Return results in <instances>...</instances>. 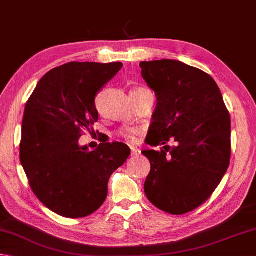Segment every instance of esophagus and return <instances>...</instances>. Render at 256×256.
<instances>
[{
  "label": "esophagus",
  "instance_id": "1",
  "mask_svg": "<svg viewBox=\"0 0 256 256\" xmlns=\"http://www.w3.org/2000/svg\"><path fill=\"white\" fill-rule=\"evenodd\" d=\"M140 154H142V152L139 150V149L132 147V157H139L140 156Z\"/></svg>",
  "mask_w": 256,
  "mask_h": 256
}]
</instances>
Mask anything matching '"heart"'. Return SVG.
Instances as JSON below:
<instances>
[{
	"instance_id": "heart-1",
	"label": "heart",
	"mask_w": 256,
	"mask_h": 256,
	"mask_svg": "<svg viewBox=\"0 0 256 256\" xmlns=\"http://www.w3.org/2000/svg\"><path fill=\"white\" fill-rule=\"evenodd\" d=\"M142 132V130L139 127H124L122 129L119 130L118 134L122 138H124L126 142H128L130 144H134L137 142L138 136Z\"/></svg>"
}]
</instances>
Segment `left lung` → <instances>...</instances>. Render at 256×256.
Segmentation results:
<instances>
[{"instance_id":"1","label":"left lung","mask_w":256,"mask_h":256,"mask_svg":"<svg viewBox=\"0 0 256 256\" xmlns=\"http://www.w3.org/2000/svg\"><path fill=\"white\" fill-rule=\"evenodd\" d=\"M139 66L155 91L148 144L150 162L144 194L166 213L186 214L210 198L224 177L230 158V118L220 90L206 72L176 60L142 61Z\"/></svg>"}]
</instances>
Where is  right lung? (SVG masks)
Returning <instances> with one entry per match:
<instances>
[{
	"label": "right lung",
	"mask_w": 256,
	"mask_h": 256,
	"mask_svg": "<svg viewBox=\"0 0 256 256\" xmlns=\"http://www.w3.org/2000/svg\"><path fill=\"white\" fill-rule=\"evenodd\" d=\"M122 68V62H69L43 76L26 102L21 164L41 203L64 218L97 210L110 176L130 155L122 142H102L92 152L79 144L82 129L98 122L96 96Z\"/></svg>",
	"instance_id": "1"
}]
</instances>
